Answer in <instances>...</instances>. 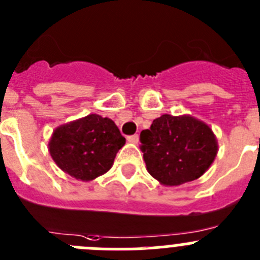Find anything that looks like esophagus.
I'll use <instances>...</instances> for the list:
<instances>
[{
    "instance_id": "esophagus-1",
    "label": "esophagus",
    "mask_w": 260,
    "mask_h": 260,
    "mask_svg": "<svg viewBox=\"0 0 260 260\" xmlns=\"http://www.w3.org/2000/svg\"><path fill=\"white\" fill-rule=\"evenodd\" d=\"M127 142L133 143V144H138V142H139V137H138L137 134L130 135V137H127Z\"/></svg>"
}]
</instances>
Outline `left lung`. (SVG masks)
<instances>
[{
  "instance_id": "1",
  "label": "left lung",
  "mask_w": 260,
  "mask_h": 260,
  "mask_svg": "<svg viewBox=\"0 0 260 260\" xmlns=\"http://www.w3.org/2000/svg\"><path fill=\"white\" fill-rule=\"evenodd\" d=\"M140 143L147 170L164 185L197 179L218 153L213 130L188 114H162L140 133Z\"/></svg>"
}]
</instances>
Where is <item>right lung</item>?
I'll return each mask as SVG.
<instances>
[{"label":"right lung","instance_id":"add662e5","mask_svg":"<svg viewBox=\"0 0 260 260\" xmlns=\"http://www.w3.org/2000/svg\"><path fill=\"white\" fill-rule=\"evenodd\" d=\"M125 142L111 118L89 114L56 127L49 142V151L64 173L89 182L112 168Z\"/></svg>","mask_w":260,"mask_h":260}]
</instances>
